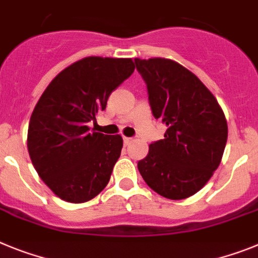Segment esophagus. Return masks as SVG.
Wrapping results in <instances>:
<instances>
[{"label": "esophagus", "instance_id": "esophagus-1", "mask_svg": "<svg viewBox=\"0 0 258 258\" xmlns=\"http://www.w3.org/2000/svg\"><path fill=\"white\" fill-rule=\"evenodd\" d=\"M123 143H124V145H130L132 143V138H126V136H123Z\"/></svg>", "mask_w": 258, "mask_h": 258}]
</instances>
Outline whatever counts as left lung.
Segmentation results:
<instances>
[{"mask_svg": "<svg viewBox=\"0 0 258 258\" xmlns=\"http://www.w3.org/2000/svg\"><path fill=\"white\" fill-rule=\"evenodd\" d=\"M135 64L154 118L167 127L138 169L158 195L187 199L207 184L221 163L227 142L225 114L203 82L178 62L135 58Z\"/></svg>", "mask_w": 258, "mask_h": 258, "instance_id": "obj_1", "label": "left lung"}]
</instances>
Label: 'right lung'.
<instances>
[{
	"instance_id": "obj_1",
	"label": "right lung",
	"mask_w": 258,
	"mask_h": 258,
	"mask_svg": "<svg viewBox=\"0 0 258 258\" xmlns=\"http://www.w3.org/2000/svg\"><path fill=\"white\" fill-rule=\"evenodd\" d=\"M135 70L130 58L87 57L58 74L31 115L27 147L40 178L62 200L86 203L106 187L119 135L89 128L107 98Z\"/></svg>"
}]
</instances>
